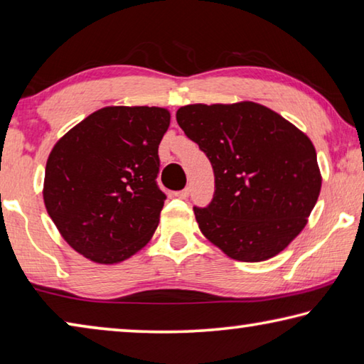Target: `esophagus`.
Here are the masks:
<instances>
[{
  "mask_svg": "<svg viewBox=\"0 0 364 364\" xmlns=\"http://www.w3.org/2000/svg\"><path fill=\"white\" fill-rule=\"evenodd\" d=\"M188 195H190V188H183V190H181V192L176 193L177 198H181V200H187Z\"/></svg>",
  "mask_w": 364,
  "mask_h": 364,
  "instance_id": "1",
  "label": "esophagus"
}]
</instances>
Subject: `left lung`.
Returning a JSON list of instances; mask_svg holds the SVG:
<instances>
[{"mask_svg": "<svg viewBox=\"0 0 364 364\" xmlns=\"http://www.w3.org/2000/svg\"><path fill=\"white\" fill-rule=\"evenodd\" d=\"M176 118L214 171L211 203L193 206L203 235L241 262L277 256L302 232L321 190L310 139L254 102L186 105Z\"/></svg>", "mask_w": 364, "mask_h": 364, "instance_id": "obj_1", "label": "left lung"}]
</instances>
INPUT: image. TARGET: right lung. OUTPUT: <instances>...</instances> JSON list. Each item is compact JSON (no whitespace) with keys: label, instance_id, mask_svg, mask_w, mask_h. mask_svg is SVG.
Instances as JSON below:
<instances>
[{"label":"right lung","instance_id":"1","mask_svg":"<svg viewBox=\"0 0 364 364\" xmlns=\"http://www.w3.org/2000/svg\"><path fill=\"white\" fill-rule=\"evenodd\" d=\"M169 119L158 107H105L55 144L44 205L75 251L117 264L149 243L166 200L156 177Z\"/></svg>","mask_w":364,"mask_h":364}]
</instances>
